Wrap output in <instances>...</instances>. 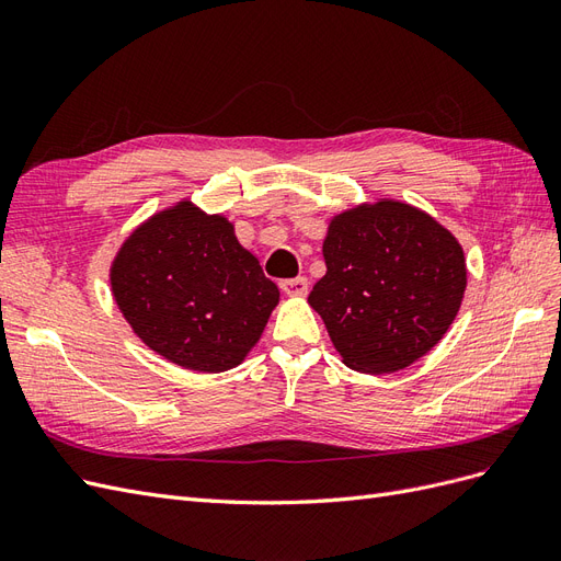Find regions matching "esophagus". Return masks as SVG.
<instances>
[{
    "instance_id": "34e87169",
    "label": "esophagus",
    "mask_w": 561,
    "mask_h": 561,
    "mask_svg": "<svg viewBox=\"0 0 561 561\" xmlns=\"http://www.w3.org/2000/svg\"><path fill=\"white\" fill-rule=\"evenodd\" d=\"M280 290H283L285 295H290V297H304V295L309 293V280L304 278V276L280 280Z\"/></svg>"
}]
</instances>
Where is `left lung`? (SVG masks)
<instances>
[{"label":"left lung","instance_id":"left-lung-1","mask_svg":"<svg viewBox=\"0 0 561 561\" xmlns=\"http://www.w3.org/2000/svg\"><path fill=\"white\" fill-rule=\"evenodd\" d=\"M309 295L344 365L390 375L426 355L454 322L466 293V257L431 215L377 201L336 215Z\"/></svg>","mask_w":561,"mask_h":561}]
</instances>
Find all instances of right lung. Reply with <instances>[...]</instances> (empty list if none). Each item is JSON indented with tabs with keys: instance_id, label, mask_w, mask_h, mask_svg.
<instances>
[{
	"instance_id": "obj_1",
	"label": "right lung",
	"mask_w": 561,
	"mask_h": 561,
	"mask_svg": "<svg viewBox=\"0 0 561 561\" xmlns=\"http://www.w3.org/2000/svg\"><path fill=\"white\" fill-rule=\"evenodd\" d=\"M110 280L116 307L151 351L206 375L243 363L280 297L229 219L190 201L135 229Z\"/></svg>"
}]
</instances>
